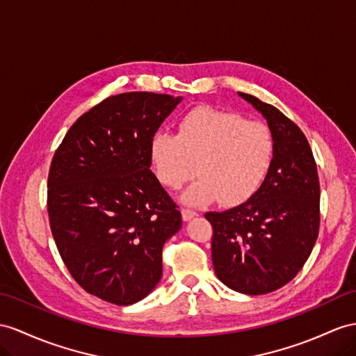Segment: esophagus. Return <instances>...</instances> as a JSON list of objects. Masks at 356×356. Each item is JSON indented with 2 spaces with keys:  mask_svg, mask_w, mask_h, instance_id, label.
<instances>
[{
  "mask_svg": "<svg viewBox=\"0 0 356 356\" xmlns=\"http://www.w3.org/2000/svg\"><path fill=\"white\" fill-rule=\"evenodd\" d=\"M195 216H197V212L191 211V209H184V211H181V218H184V221H191Z\"/></svg>",
  "mask_w": 356,
  "mask_h": 356,
  "instance_id": "34e87169",
  "label": "esophagus"
}]
</instances>
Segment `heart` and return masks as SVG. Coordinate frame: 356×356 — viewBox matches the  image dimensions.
<instances>
[{
	"instance_id": "obj_1",
	"label": "heart",
	"mask_w": 356,
	"mask_h": 356,
	"mask_svg": "<svg viewBox=\"0 0 356 356\" xmlns=\"http://www.w3.org/2000/svg\"><path fill=\"white\" fill-rule=\"evenodd\" d=\"M273 154L275 141L266 124L211 106L186 113L177 135L159 131L150 141L152 167L165 188L184 186L198 163L202 177L181 197L193 206L220 198L224 206L248 202L266 180Z\"/></svg>"
}]
</instances>
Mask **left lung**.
<instances>
[{
	"label": "left lung",
	"mask_w": 356,
	"mask_h": 356,
	"mask_svg": "<svg viewBox=\"0 0 356 356\" xmlns=\"http://www.w3.org/2000/svg\"><path fill=\"white\" fill-rule=\"evenodd\" d=\"M266 118L275 154L256 195L224 212H207L212 224L216 277L232 290L265 295L286 286L313 251L321 224V185L312 147L278 108L239 93Z\"/></svg>",
	"instance_id": "left-lung-1"
}]
</instances>
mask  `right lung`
<instances>
[{"label":"right lung","instance_id":"obj_1","mask_svg":"<svg viewBox=\"0 0 356 356\" xmlns=\"http://www.w3.org/2000/svg\"><path fill=\"white\" fill-rule=\"evenodd\" d=\"M181 97L131 91L81 115L54 154L48 213L70 275L115 305L147 296L181 215L150 171V141Z\"/></svg>","mask_w":356,"mask_h":356}]
</instances>
